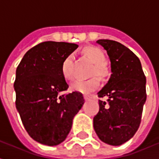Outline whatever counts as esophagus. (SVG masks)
Segmentation results:
<instances>
[{
	"label": "esophagus",
	"instance_id": "1",
	"mask_svg": "<svg viewBox=\"0 0 159 159\" xmlns=\"http://www.w3.org/2000/svg\"><path fill=\"white\" fill-rule=\"evenodd\" d=\"M94 97H95L94 94H87V95H84V99L85 100H89L91 99H93Z\"/></svg>",
	"mask_w": 159,
	"mask_h": 159
}]
</instances>
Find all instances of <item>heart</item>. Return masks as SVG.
<instances>
[{"label": "heart", "instance_id": "1", "mask_svg": "<svg viewBox=\"0 0 159 159\" xmlns=\"http://www.w3.org/2000/svg\"><path fill=\"white\" fill-rule=\"evenodd\" d=\"M83 54L90 62L93 63V69L91 70V76H97L100 79H106L109 75V70L106 66V55L100 48L89 46L83 48L82 50ZM72 62V56L69 54L63 60L61 64V73L64 78L66 80L72 79L70 72V65ZM97 76H93L86 81H76L70 86V89L81 93H89L92 92L100 85V80Z\"/></svg>", "mask_w": 159, "mask_h": 159}]
</instances>
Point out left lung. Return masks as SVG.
<instances>
[{"label": "left lung", "instance_id": "obj_1", "mask_svg": "<svg viewBox=\"0 0 159 159\" xmlns=\"http://www.w3.org/2000/svg\"><path fill=\"white\" fill-rule=\"evenodd\" d=\"M97 42L107 50L112 74L98 93V97L107 100H99L100 110L93 117V129L103 142L120 146L139 129L147 100V80L140 59L130 49L112 40Z\"/></svg>", "mask_w": 159, "mask_h": 159}]
</instances>
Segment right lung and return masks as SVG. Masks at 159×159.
Segmentation results:
<instances>
[{
    "mask_svg": "<svg viewBox=\"0 0 159 159\" xmlns=\"http://www.w3.org/2000/svg\"><path fill=\"white\" fill-rule=\"evenodd\" d=\"M77 47L41 42L26 52L16 70V108L30 136L43 145L56 146L66 140L84 103L83 93H64L69 85L61 73L64 59Z\"/></svg>",
    "mask_w": 159,
    "mask_h": 159,
    "instance_id": "obj_1",
    "label": "right lung"
}]
</instances>
